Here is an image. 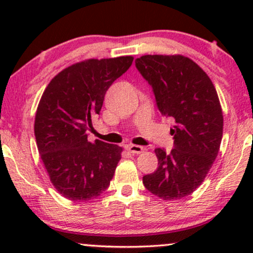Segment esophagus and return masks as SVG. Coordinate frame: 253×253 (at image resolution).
Masks as SVG:
<instances>
[{
    "instance_id": "34e87169",
    "label": "esophagus",
    "mask_w": 253,
    "mask_h": 253,
    "mask_svg": "<svg viewBox=\"0 0 253 253\" xmlns=\"http://www.w3.org/2000/svg\"><path fill=\"white\" fill-rule=\"evenodd\" d=\"M126 150L129 151L130 153H133V155H139V153H141L144 151V147L143 146H139V145H127L126 146Z\"/></svg>"
}]
</instances>
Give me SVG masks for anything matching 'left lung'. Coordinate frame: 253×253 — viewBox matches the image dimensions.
<instances>
[{
    "mask_svg": "<svg viewBox=\"0 0 253 253\" xmlns=\"http://www.w3.org/2000/svg\"><path fill=\"white\" fill-rule=\"evenodd\" d=\"M152 86L162 115L172 118L173 149H156L158 168L143 177L153 195L179 200L196 190L215 161L222 139L223 117L214 84L188 57L147 54L135 59Z\"/></svg>",
    "mask_w": 253,
    "mask_h": 253,
    "instance_id": "obj_1",
    "label": "left lung"
}]
</instances>
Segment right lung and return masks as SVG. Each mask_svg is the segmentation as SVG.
<instances>
[{
  "label": "right lung",
  "mask_w": 253,
  "mask_h": 253,
  "mask_svg": "<svg viewBox=\"0 0 253 253\" xmlns=\"http://www.w3.org/2000/svg\"><path fill=\"white\" fill-rule=\"evenodd\" d=\"M133 57L88 59L60 71L46 86L36 114L37 146L53 187L71 201L100 196L114 176L123 149L88 140L104 95Z\"/></svg>",
  "instance_id": "1"
}]
</instances>
